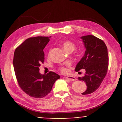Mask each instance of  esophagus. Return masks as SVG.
I'll return each instance as SVG.
<instances>
[{
	"label": "esophagus",
	"instance_id": "esophagus-1",
	"mask_svg": "<svg viewBox=\"0 0 122 122\" xmlns=\"http://www.w3.org/2000/svg\"><path fill=\"white\" fill-rule=\"evenodd\" d=\"M66 78H67V79H68V80H70V81H76V78L75 77H74V76H67V77H66Z\"/></svg>",
	"mask_w": 122,
	"mask_h": 122
}]
</instances>
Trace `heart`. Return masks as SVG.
Instances as JSON below:
<instances>
[{"instance_id": "heart-1", "label": "heart", "mask_w": 122, "mask_h": 122, "mask_svg": "<svg viewBox=\"0 0 122 122\" xmlns=\"http://www.w3.org/2000/svg\"><path fill=\"white\" fill-rule=\"evenodd\" d=\"M62 46L65 51L67 52H71L75 48V45L73 42L71 41L66 40L62 43ZM71 62H67L65 65L59 67V71L63 74H67L69 72L68 68L71 67Z\"/></svg>"}]
</instances>
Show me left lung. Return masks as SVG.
I'll return each instance as SVG.
<instances>
[{
    "label": "left lung",
    "instance_id": "8db88e82",
    "mask_svg": "<svg viewBox=\"0 0 122 122\" xmlns=\"http://www.w3.org/2000/svg\"><path fill=\"white\" fill-rule=\"evenodd\" d=\"M81 38L86 50L84 56L76 65L75 71L85 69L84 76L78 79L85 82L87 86L86 90L82 94L88 95L97 89L106 77L108 69L109 56L107 46L102 40L91 35Z\"/></svg>",
    "mask_w": 122,
    "mask_h": 122
}]
</instances>
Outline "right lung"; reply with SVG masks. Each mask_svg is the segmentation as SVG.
<instances>
[{
	"label": "right lung",
	"instance_id": "right-lung-1",
	"mask_svg": "<svg viewBox=\"0 0 122 122\" xmlns=\"http://www.w3.org/2000/svg\"><path fill=\"white\" fill-rule=\"evenodd\" d=\"M51 36L28 38L15 49L13 66L20 88L30 97L43 98L51 92L53 86L60 78L58 74L49 71L46 75L39 73V67L45 61L43 51Z\"/></svg>",
	"mask_w": 122,
	"mask_h": 122
}]
</instances>
